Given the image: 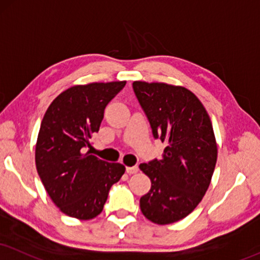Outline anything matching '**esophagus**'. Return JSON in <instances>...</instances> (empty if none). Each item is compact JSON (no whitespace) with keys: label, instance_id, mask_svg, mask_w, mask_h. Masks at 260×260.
<instances>
[{"label":"esophagus","instance_id":"esophagus-1","mask_svg":"<svg viewBox=\"0 0 260 260\" xmlns=\"http://www.w3.org/2000/svg\"><path fill=\"white\" fill-rule=\"evenodd\" d=\"M139 166L137 165H135V166H127L126 168V172L129 175H133V174H137V172H139Z\"/></svg>","mask_w":260,"mask_h":260}]
</instances>
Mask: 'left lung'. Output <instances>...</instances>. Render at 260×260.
Instances as JSON below:
<instances>
[{
  "instance_id": "obj_1",
  "label": "left lung",
  "mask_w": 260,
  "mask_h": 260,
  "mask_svg": "<svg viewBox=\"0 0 260 260\" xmlns=\"http://www.w3.org/2000/svg\"><path fill=\"white\" fill-rule=\"evenodd\" d=\"M133 88L154 139L168 143L161 158L140 165L152 182L141 211L153 223H175L193 212L211 183L217 162L212 123L184 86L136 81Z\"/></svg>"
}]
</instances>
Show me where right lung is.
Instances as JSON below:
<instances>
[{
  "label": "right lung",
  "mask_w": 260,
  "mask_h": 260,
  "mask_svg": "<svg viewBox=\"0 0 260 260\" xmlns=\"http://www.w3.org/2000/svg\"><path fill=\"white\" fill-rule=\"evenodd\" d=\"M126 82L75 85L55 98L44 114L36 143V168L53 203L62 213L88 220L104 210L108 191L125 172L84 153L100 129L106 106Z\"/></svg>",
  "instance_id": "obj_1"
}]
</instances>
